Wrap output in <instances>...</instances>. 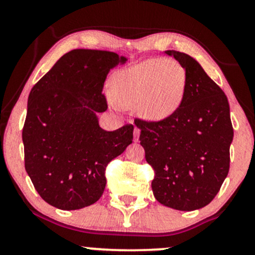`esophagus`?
<instances>
[{
  "label": "esophagus",
  "instance_id": "1",
  "mask_svg": "<svg viewBox=\"0 0 255 255\" xmlns=\"http://www.w3.org/2000/svg\"><path fill=\"white\" fill-rule=\"evenodd\" d=\"M140 136V129L139 128H134V141H137Z\"/></svg>",
  "mask_w": 255,
  "mask_h": 255
}]
</instances>
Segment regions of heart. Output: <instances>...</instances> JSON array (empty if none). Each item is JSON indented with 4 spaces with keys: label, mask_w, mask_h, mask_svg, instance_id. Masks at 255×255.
<instances>
[{
    "label": "heart",
    "mask_w": 255,
    "mask_h": 255,
    "mask_svg": "<svg viewBox=\"0 0 255 255\" xmlns=\"http://www.w3.org/2000/svg\"><path fill=\"white\" fill-rule=\"evenodd\" d=\"M188 74L175 60L148 58L114 75L111 97L120 107H136L141 118L163 121L182 105Z\"/></svg>",
    "instance_id": "obj_1"
}]
</instances>
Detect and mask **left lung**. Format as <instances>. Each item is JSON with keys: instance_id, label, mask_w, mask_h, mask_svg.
<instances>
[{"instance_id": "1", "label": "left lung", "mask_w": 255, "mask_h": 255, "mask_svg": "<svg viewBox=\"0 0 255 255\" xmlns=\"http://www.w3.org/2000/svg\"><path fill=\"white\" fill-rule=\"evenodd\" d=\"M188 74L186 97L170 118L136 119L146 162L154 170L152 192L164 206L180 211L201 209L213 200L230 164L234 129L223 90L189 55L166 50Z\"/></svg>"}]
</instances>
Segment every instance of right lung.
<instances>
[{
    "instance_id": "obj_1",
    "label": "right lung",
    "mask_w": 255,
    "mask_h": 255,
    "mask_svg": "<svg viewBox=\"0 0 255 255\" xmlns=\"http://www.w3.org/2000/svg\"><path fill=\"white\" fill-rule=\"evenodd\" d=\"M126 62L115 52L75 49L32 87L22 128L25 169L51 206L69 211L95 204L107 165L131 144L133 126L108 131L97 118L108 109L107 75Z\"/></svg>"
}]
</instances>
